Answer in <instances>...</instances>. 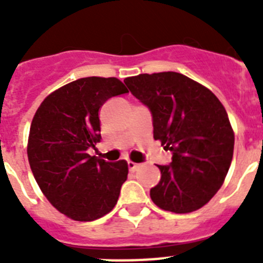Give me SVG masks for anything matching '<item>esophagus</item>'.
I'll return each mask as SVG.
<instances>
[{
  "label": "esophagus",
  "mask_w": 263,
  "mask_h": 263,
  "mask_svg": "<svg viewBox=\"0 0 263 263\" xmlns=\"http://www.w3.org/2000/svg\"><path fill=\"white\" fill-rule=\"evenodd\" d=\"M127 167H129L130 171H136V170L139 167V164L134 163V162H130V160H129V162H127Z\"/></svg>",
  "instance_id": "esophagus-1"
}]
</instances>
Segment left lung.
<instances>
[{
  "label": "left lung",
  "instance_id": "8db88e82",
  "mask_svg": "<svg viewBox=\"0 0 263 263\" xmlns=\"http://www.w3.org/2000/svg\"><path fill=\"white\" fill-rule=\"evenodd\" d=\"M124 81L152 113L154 139L173 153L171 163L158 166L162 176L150 190L152 200L175 213L205 205L224 183L233 158L234 134L220 100L178 72Z\"/></svg>",
  "mask_w": 263,
  "mask_h": 263
}]
</instances>
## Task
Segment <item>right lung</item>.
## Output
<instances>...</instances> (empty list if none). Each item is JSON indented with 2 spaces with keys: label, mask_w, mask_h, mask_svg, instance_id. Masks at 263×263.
Instances as JSON below:
<instances>
[{
  "label": "right lung",
  "mask_w": 263,
  "mask_h": 263,
  "mask_svg": "<svg viewBox=\"0 0 263 263\" xmlns=\"http://www.w3.org/2000/svg\"><path fill=\"white\" fill-rule=\"evenodd\" d=\"M116 78L78 79L59 88L36 110L27 157L42 192L63 215L93 221L115 208L127 163L90 157L101 141L99 110L109 99L127 93Z\"/></svg>",
  "instance_id": "add662e5"
}]
</instances>
